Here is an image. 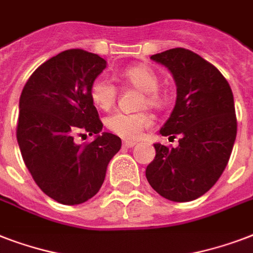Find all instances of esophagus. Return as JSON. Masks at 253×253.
<instances>
[{
  "label": "esophagus",
  "mask_w": 253,
  "mask_h": 253,
  "mask_svg": "<svg viewBox=\"0 0 253 253\" xmlns=\"http://www.w3.org/2000/svg\"><path fill=\"white\" fill-rule=\"evenodd\" d=\"M135 144H136L135 140H125V142H123V146L127 147V148H131V147H134Z\"/></svg>",
  "instance_id": "obj_1"
}]
</instances>
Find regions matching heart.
Listing matches in <instances>:
<instances>
[{"mask_svg": "<svg viewBox=\"0 0 253 253\" xmlns=\"http://www.w3.org/2000/svg\"><path fill=\"white\" fill-rule=\"evenodd\" d=\"M122 76L131 85L146 91V102L151 106H160L163 102L158 87L160 84L158 73L148 65L136 64L123 69ZM117 97V86L106 77H98L90 86V98L99 109H109ZM151 125L147 113H122L117 111L106 118V127L115 135L126 139L139 138L143 130Z\"/></svg>", "mask_w": 253, "mask_h": 253, "instance_id": "1", "label": "heart"}]
</instances>
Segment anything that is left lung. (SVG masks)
I'll return each instance as SVG.
<instances>
[{"instance_id": "1", "label": "left lung", "mask_w": 253, "mask_h": 253, "mask_svg": "<svg viewBox=\"0 0 253 253\" xmlns=\"http://www.w3.org/2000/svg\"><path fill=\"white\" fill-rule=\"evenodd\" d=\"M151 59L169 69L177 86L160 134L180 139L176 148L155 143L146 177L162 197L188 202L210 190L227 166L238 128L234 95L223 75L193 51L172 48Z\"/></svg>"}]
</instances>
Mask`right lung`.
I'll return each mask as SVG.
<instances>
[{"instance_id":"right-lung-1","label":"right lung","mask_w":253,"mask_h":253,"mask_svg":"<svg viewBox=\"0 0 253 253\" xmlns=\"http://www.w3.org/2000/svg\"><path fill=\"white\" fill-rule=\"evenodd\" d=\"M106 61L84 49H67L35 69L22 90L17 140L42 192L63 205H80L102 186L121 138L102 132L90 86ZM96 134L77 145L76 134Z\"/></svg>"}]
</instances>
